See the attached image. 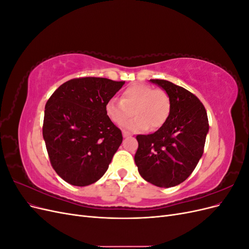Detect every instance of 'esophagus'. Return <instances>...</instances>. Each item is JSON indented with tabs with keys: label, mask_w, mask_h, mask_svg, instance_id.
Instances as JSON below:
<instances>
[{
	"label": "esophagus",
	"mask_w": 249,
	"mask_h": 249,
	"mask_svg": "<svg viewBox=\"0 0 249 249\" xmlns=\"http://www.w3.org/2000/svg\"><path fill=\"white\" fill-rule=\"evenodd\" d=\"M123 136L125 138V137H130L131 136V133L126 132V131H123Z\"/></svg>",
	"instance_id": "34e87169"
}]
</instances>
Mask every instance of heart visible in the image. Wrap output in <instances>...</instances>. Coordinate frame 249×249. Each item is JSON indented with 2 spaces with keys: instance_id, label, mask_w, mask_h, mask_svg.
<instances>
[{
  "instance_id": "1",
  "label": "heart",
  "mask_w": 249,
  "mask_h": 249,
  "mask_svg": "<svg viewBox=\"0 0 249 249\" xmlns=\"http://www.w3.org/2000/svg\"><path fill=\"white\" fill-rule=\"evenodd\" d=\"M170 97L163 89L146 84H132L122 93V101L111 99L106 104V114L116 125L124 124L132 114L135 117L124 124L132 132L155 131L166 123L170 114Z\"/></svg>"
}]
</instances>
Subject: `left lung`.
<instances>
[{
  "instance_id": "8db88e82",
  "label": "left lung",
  "mask_w": 249,
  "mask_h": 249,
  "mask_svg": "<svg viewBox=\"0 0 249 249\" xmlns=\"http://www.w3.org/2000/svg\"><path fill=\"white\" fill-rule=\"evenodd\" d=\"M170 97V114L157 132L137 135L135 154L140 176L158 187L177 186L189 177L203 154L209 132L207 111L187 89L166 80H150Z\"/></svg>"
}]
</instances>
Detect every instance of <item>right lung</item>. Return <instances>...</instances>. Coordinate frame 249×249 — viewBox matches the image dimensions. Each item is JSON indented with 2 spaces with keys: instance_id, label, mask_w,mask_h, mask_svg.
<instances>
[{
  "instance_id": "obj_1",
  "label": "right lung",
  "mask_w": 249,
  "mask_h": 249,
  "mask_svg": "<svg viewBox=\"0 0 249 249\" xmlns=\"http://www.w3.org/2000/svg\"><path fill=\"white\" fill-rule=\"evenodd\" d=\"M124 82L85 77L67 81L46 104L42 135L52 167L66 183L99 180L123 142L106 114V104Z\"/></svg>"
}]
</instances>
